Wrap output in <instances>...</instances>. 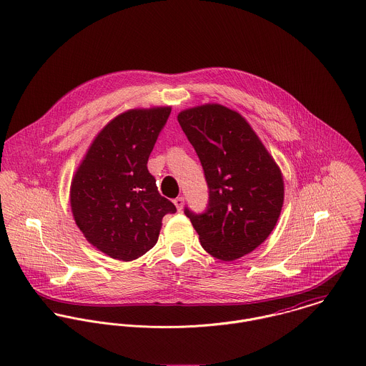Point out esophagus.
<instances>
[{"label": "esophagus", "instance_id": "1", "mask_svg": "<svg viewBox=\"0 0 366 366\" xmlns=\"http://www.w3.org/2000/svg\"><path fill=\"white\" fill-rule=\"evenodd\" d=\"M173 203H174L176 209H179V211H182L183 206H184V199H183V197H176V199L173 200Z\"/></svg>", "mask_w": 366, "mask_h": 366}]
</instances>
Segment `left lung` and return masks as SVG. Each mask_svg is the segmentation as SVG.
Instances as JSON below:
<instances>
[{
    "instance_id": "left-lung-1",
    "label": "left lung",
    "mask_w": 366,
    "mask_h": 366,
    "mask_svg": "<svg viewBox=\"0 0 366 366\" xmlns=\"http://www.w3.org/2000/svg\"><path fill=\"white\" fill-rule=\"evenodd\" d=\"M177 121L204 170L209 203L184 207L202 247L235 261L269 237L283 206V179L251 125L235 111L207 104L182 111Z\"/></svg>"
}]
</instances>
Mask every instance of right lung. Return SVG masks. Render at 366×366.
<instances>
[{"label": "right lung", "instance_id": "obj_1", "mask_svg": "<svg viewBox=\"0 0 366 366\" xmlns=\"http://www.w3.org/2000/svg\"><path fill=\"white\" fill-rule=\"evenodd\" d=\"M169 107L131 109L107 124L77 169L70 204L77 227L97 249L134 261L157 242L162 218L176 212L159 194L148 159Z\"/></svg>", "mask_w": 366, "mask_h": 366}]
</instances>
